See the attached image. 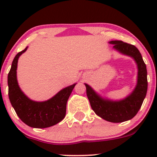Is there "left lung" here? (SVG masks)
Instances as JSON below:
<instances>
[{"label": "left lung", "instance_id": "left-lung-1", "mask_svg": "<svg viewBox=\"0 0 157 157\" xmlns=\"http://www.w3.org/2000/svg\"><path fill=\"white\" fill-rule=\"evenodd\" d=\"M113 48L121 54L131 57L137 66V81L135 88L127 97L121 100L102 98L90 85L85 83L86 95L95 113L105 121L119 123L134 118L141 107L147 91V71L141 54L134 45L122 41H110Z\"/></svg>", "mask_w": 157, "mask_h": 157}]
</instances>
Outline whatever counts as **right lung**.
Returning a JSON list of instances; mask_svg holds the SVG:
<instances>
[{
  "mask_svg": "<svg viewBox=\"0 0 157 157\" xmlns=\"http://www.w3.org/2000/svg\"><path fill=\"white\" fill-rule=\"evenodd\" d=\"M27 48L19 52L12 62L7 77L9 99L16 113L25 124L35 128H48L64 119L67 99L77 83L62 89L53 97L43 102L28 98L19 86L17 78L18 59Z\"/></svg>",
  "mask_w": 157,
  "mask_h": 157,
  "instance_id": "add662e5",
  "label": "right lung"
}]
</instances>
